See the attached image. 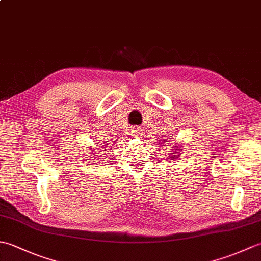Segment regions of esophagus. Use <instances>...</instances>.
I'll return each instance as SVG.
<instances>
[{
  "label": "esophagus",
  "instance_id": "obj_1",
  "mask_svg": "<svg viewBox=\"0 0 261 261\" xmlns=\"http://www.w3.org/2000/svg\"><path fill=\"white\" fill-rule=\"evenodd\" d=\"M131 134H132V137L135 138H140L141 137V130L139 129V127H134V129L131 130Z\"/></svg>",
  "mask_w": 261,
  "mask_h": 261
}]
</instances>
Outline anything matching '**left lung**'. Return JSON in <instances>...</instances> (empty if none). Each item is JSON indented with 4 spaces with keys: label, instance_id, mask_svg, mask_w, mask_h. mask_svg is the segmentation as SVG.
<instances>
[{
    "label": "left lung",
    "instance_id": "left-lung-1",
    "mask_svg": "<svg viewBox=\"0 0 261 261\" xmlns=\"http://www.w3.org/2000/svg\"><path fill=\"white\" fill-rule=\"evenodd\" d=\"M164 141H165V143L167 142V140H164ZM171 150H173V149H171ZM180 150H181V149H180L179 147H176L175 151H174L173 153H171L169 157H170V158H173V159H176V158H177V156H178V154H179V152H177V151H180Z\"/></svg>",
    "mask_w": 261,
    "mask_h": 261
}]
</instances>
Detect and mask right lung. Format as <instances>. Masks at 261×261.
Listing matches in <instances>:
<instances>
[{
	"label": "right lung",
	"instance_id": "right-lung-1",
	"mask_svg": "<svg viewBox=\"0 0 261 261\" xmlns=\"http://www.w3.org/2000/svg\"><path fill=\"white\" fill-rule=\"evenodd\" d=\"M105 150H107V149H105ZM95 158H96V157H95Z\"/></svg>",
	"mask_w": 261,
	"mask_h": 261
}]
</instances>
